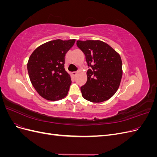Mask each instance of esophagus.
Wrapping results in <instances>:
<instances>
[{
	"label": "esophagus",
	"mask_w": 157,
	"mask_h": 157,
	"mask_svg": "<svg viewBox=\"0 0 157 157\" xmlns=\"http://www.w3.org/2000/svg\"><path fill=\"white\" fill-rule=\"evenodd\" d=\"M77 72H73L72 73V75H73V77H75V76L77 75Z\"/></svg>",
	"instance_id": "1"
}]
</instances>
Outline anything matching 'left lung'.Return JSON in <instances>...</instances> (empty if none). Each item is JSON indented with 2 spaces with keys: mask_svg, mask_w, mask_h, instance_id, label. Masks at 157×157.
<instances>
[{
  "mask_svg": "<svg viewBox=\"0 0 157 157\" xmlns=\"http://www.w3.org/2000/svg\"><path fill=\"white\" fill-rule=\"evenodd\" d=\"M77 45L84 54L89 68L87 81L80 87L82 97L94 103L110 99L117 91L122 78L120 55L101 40H77Z\"/></svg>",
  "mask_w": 157,
  "mask_h": 157,
  "instance_id": "left-lung-1",
  "label": "left lung"
}]
</instances>
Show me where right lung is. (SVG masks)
<instances>
[{"label":"right lung","instance_id":"obj_1","mask_svg":"<svg viewBox=\"0 0 157 157\" xmlns=\"http://www.w3.org/2000/svg\"><path fill=\"white\" fill-rule=\"evenodd\" d=\"M75 42L52 40L38 47L31 55L28 73L33 87L42 98L56 101L67 96L71 80L65 70V59Z\"/></svg>","mask_w":157,"mask_h":157}]
</instances>
